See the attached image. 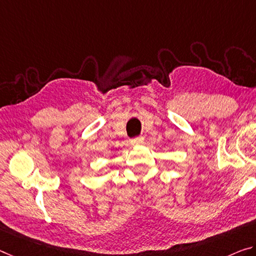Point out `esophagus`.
Here are the masks:
<instances>
[{"label":"esophagus","instance_id":"esophagus-1","mask_svg":"<svg viewBox=\"0 0 256 256\" xmlns=\"http://www.w3.org/2000/svg\"><path fill=\"white\" fill-rule=\"evenodd\" d=\"M132 145H140V144H143L144 143V138L143 137H137V138H134L130 140Z\"/></svg>","mask_w":256,"mask_h":256}]
</instances>
